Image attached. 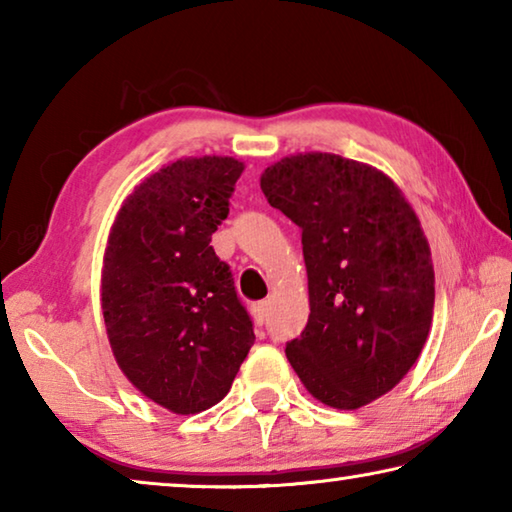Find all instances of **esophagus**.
I'll use <instances>...</instances> for the list:
<instances>
[{
  "label": "esophagus",
  "mask_w": 512,
  "mask_h": 512,
  "mask_svg": "<svg viewBox=\"0 0 512 512\" xmlns=\"http://www.w3.org/2000/svg\"><path fill=\"white\" fill-rule=\"evenodd\" d=\"M268 307H271V302H268V300L255 302V305L250 307V311H253V318H255V323H257V325H264L266 314H268Z\"/></svg>",
  "instance_id": "esophagus-1"
}]
</instances>
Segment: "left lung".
<instances>
[{"instance_id":"8db88e82","label":"left lung","mask_w":512,"mask_h":512,"mask_svg":"<svg viewBox=\"0 0 512 512\" xmlns=\"http://www.w3.org/2000/svg\"><path fill=\"white\" fill-rule=\"evenodd\" d=\"M262 192L302 230L309 320L287 359L318 402L352 411L418 361L433 316V264L418 216L379 169L298 153L262 173Z\"/></svg>"}]
</instances>
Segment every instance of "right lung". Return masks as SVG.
<instances>
[{"mask_svg": "<svg viewBox=\"0 0 512 512\" xmlns=\"http://www.w3.org/2000/svg\"><path fill=\"white\" fill-rule=\"evenodd\" d=\"M241 171L221 155L155 171L121 205L103 255L112 354L137 391L178 415L221 402L255 343L230 266L210 246Z\"/></svg>", "mask_w": 512, "mask_h": 512, "instance_id": "right-lung-1", "label": "right lung"}]
</instances>
